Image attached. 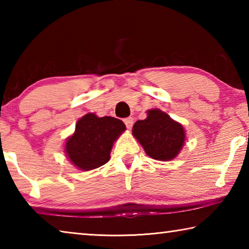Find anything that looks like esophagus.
Returning a JSON list of instances; mask_svg holds the SVG:
<instances>
[{
    "instance_id": "obj_1",
    "label": "esophagus",
    "mask_w": 249,
    "mask_h": 249,
    "mask_svg": "<svg viewBox=\"0 0 249 249\" xmlns=\"http://www.w3.org/2000/svg\"><path fill=\"white\" fill-rule=\"evenodd\" d=\"M124 123L126 125V127L130 129V128H132L133 124H134V119H133V117H127V119L124 120Z\"/></svg>"
}]
</instances>
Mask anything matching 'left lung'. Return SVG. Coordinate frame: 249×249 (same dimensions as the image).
Masks as SVG:
<instances>
[{"label":"left lung","instance_id":"obj_1","mask_svg":"<svg viewBox=\"0 0 249 249\" xmlns=\"http://www.w3.org/2000/svg\"><path fill=\"white\" fill-rule=\"evenodd\" d=\"M133 136L149 157L161 161L177 157L185 141L183 126L158 108L147 111L146 119L134 124Z\"/></svg>","mask_w":249,"mask_h":249}]
</instances>
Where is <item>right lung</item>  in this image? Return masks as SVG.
I'll use <instances>...</instances> for the list:
<instances>
[{
  "label": "right lung",
  "mask_w": 249,
  "mask_h": 249,
  "mask_svg": "<svg viewBox=\"0 0 249 249\" xmlns=\"http://www.w3.org/2000/svg\"><path fill=\"white\" fill-rule=\"evenodd\" d=\"M125 129V124L115 117L88 113L75 124L73 135L66 142L65 153L78 169H95L108 161L113 144Z\"/></svg>",
  "instance_id": "1"
}]
</instances>
